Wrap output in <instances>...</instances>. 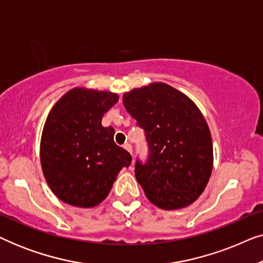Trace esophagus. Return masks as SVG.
I'll return each mask as SVG.
<instances>
[{"instance_id": "34e87169", "label": "esophagus", "mask_w": 263, "mask_h": 263, "mask_svg": "<svg viewBox=\"0 0 263 263\" xmlns=\"http://www.w3.org/2000/svg\"><path fill=\"white\" fill-rule=\"evenodd\" d=\"M123 148L125 149V151H128V152L129 153H133V148H132V146L130 145H129V143H125V145L123 146ZM130 168H133V166H130Z\"/></svg>"}]
</instances>
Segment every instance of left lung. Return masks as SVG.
Listing matches in <instances>:
<instances>
[{"label": "left lung", "mask_w": 263, "mask_h": 263, "mask_svg": "<svg viewBox=\"0 0 263 263\" xmlns=\"http://www.w3.org/2000/svg\"><path fill=\"white\" fill-rule=\"evenodd\" d=\"M125 110L145 130L148 158L135 163V177L147 199L163 210L192 204L213 168L207 122L192 99L163 82L123 96Z\"/></svg>", "instance_id": "1"}]
</instances>
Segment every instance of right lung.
I'll return each mask as SVG.
<instances>
[{
    "mask_svg": "<svg viewBox=\"0 0 263 263\" xmlns=\"http://www.w3.org/2000/svg\"><path fill=\"white\" fill-rule=\"evenodd\" d=\"M118 102L116 93L73 88L48 115L41 140V163L50 189L75 207H95L109 195L132 156L114 141L102 118Z\"/></svg>",
    "mask_w": 263,
    "mask_h": 263,
    "instance_id": "right-lung-1",
    "label": "right lung"
}]
</instances>
